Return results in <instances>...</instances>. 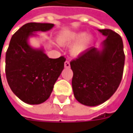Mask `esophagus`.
I'll return each instance as SVG.
<instances>
[{
	"instance_id": "esophagus-1",
	"label": "esophagus",
	"mask_w": 133,
	"mask_h": 133,
	"mask_svg": "<svg viewBox=\"0 0 133 133\" xmlns=\"http://www.w3.org/2000/svg\"><path fill=\"white\" fill-rule=\"evenodd\" d=\"M64 66H65V68H69L70 67V63H69L68 61H65V64H64Z\"/></svg>"
}]
</instances>
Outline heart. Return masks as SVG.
I'll list each match as a JSON object with an SVG mask.
<instances>
[{"mask_svg": "<svg viewBox=\"0 0 133 133\" xmlns=\"http://www.w3.org/2000/svg\"><path fill=\"white\" fill-rule=\"evenodd\" d=\"M57 41L62 46L74 44L70 49V55L74 57H79L92 47L95 38L92 34L81 30L63 32L59 36Z\"/></svg>", "mask_w": 133, "mask_h": 133, "instance_id": "obj_1", "label": "heart"}]
</instances>
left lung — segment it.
Wrapping results in <instances>:
<instances>
[{"label":"left lung","instance_id":"8db88e82","mask_svg":"<svg viewBox=\"0 0 133 133\" xmlns=\"http://www.w3.org/2000/svg\"><path fill=\"white\" fill-rule=\"evenodd\" d=\"M105 40L70 62L75 98L84 105L96 106L108 101L119 85L124 65L121 36L109 29L98 30Z\"/></svg>","mask_w":133,"mask_h":133}]
</instances>
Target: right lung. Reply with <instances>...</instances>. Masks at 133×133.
<instances>
[{"instance_id": "1", "label": "right lung", "mask_w": 133, "mask_h": 133, "mask_svg": "<svg viewBox=\"0 0 133 133\" xmlns=\"http://www.w3.org/2000/svg\"><path fill=\"white\" fill-rule=\"evenodd\" d=\"M51 23L30 22L24 25L11 37L6 55V76L14 94L25 103L38 105L47 100L55 82L64 69L65 59H51L44 46L34 48L30 38L38 32H47Z\"/></svg>"}]
</instances>
